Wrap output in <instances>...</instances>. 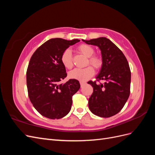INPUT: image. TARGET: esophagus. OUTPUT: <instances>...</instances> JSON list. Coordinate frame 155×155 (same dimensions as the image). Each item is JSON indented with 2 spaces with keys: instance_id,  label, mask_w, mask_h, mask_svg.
Here are the masks:
<instances>
[{
  "instance_id": "obj_1",
  "label": "esophagus",
  "mask_w": 155,
  "mask_h": 155,
  "mask_svg": "<svg viewBox=\"0 0 155 155\" xmlns=\"http://www.w3.org/2000/svg\"><path fill=\"white\" fill-rule=\"evenodd\" d=\"M85 83H86V82H85V81H80V85H81V87H82L83 85H85Z\"/></svg>"
}]
</instances>
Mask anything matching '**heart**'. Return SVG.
Here are the masks:
<instances>
[{
	"instance_id": "1",
	"label": "heart",
	"mask_w": 155,
	"mask_h": 155,
	"mask_svg": "<svg viewBox=\"0 0 155 155\" xmlns=\"http://www.w3.org/2000/svg\"><path fill=\"white\" fill-rule=\"evenodd\" d=\"M78 50L87 58H88L87 64H90L96 69L100 68L102 65V59L97 55H93L94 54V49L91 46L86 44H82L78 47ZM61 61L63 66L67 68H72L73 66L72 54L70 49L64 50L61 57ZM94 74V70L91 66H88L84 68H75L69 72L68 76L71 79H78L80 81H86L91 78Z\"/></svg>"
}]
</instances>
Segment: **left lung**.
Returning <instances> with one entry per match:
<instances>
[{
  "mask_svg": "<svg viewBox=\"0 0 155 155\" xmlns=\"http://www.w3.org/2000/svg\"><path fill=\"white\" fill-rule=\"evenodd\" d=\"M82 41L100 49L103 63L96 79L105 81L104 84L88 82L93 87L88 107L95 115L109 118L118 113L129 98L131 78L129 63L122 51L106 37Z\"/></svg>",
  "mask_w": 155,
  "mask_h": 155,
  "instance_id": "1",
  "label": "left lung"
}]
</instances>
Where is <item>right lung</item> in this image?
<instances>
[{"label":"right lung","instance_id":"add662e5","mask_svg":"<svg viewBox=\"0 0 155 155\" xmlns=\"http://www.w3.org/2000/svg\"><path fill=\"white\" fill-rule=\"evenodd\" d=\"M80 40L51 39L37 48L30 60L26 72L28 93L33 106L50 119H60L71 109L72 96L80 88L77 79L59 82L67 77L61 57L70 46Z\"/></svg>","mask_w":155,"mask_h":155}]
</instances>
